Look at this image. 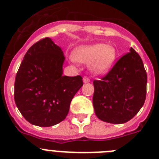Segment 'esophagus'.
<instances>
[{"mask_svg":"<svg viewBox=\"0 0 159 159\" xmlns=\"http://www.w3.org/2000/svg\"><path fill=\"white\" fill-rule=\"evenodd\" d=\"M83 80H84V83H89L90 82L89 78L87 76H84V79H83Z\"/></svg>","mask_w":159,"mask_h":159,"instance_id":"obj_1","label":"esophagus"}]
</instances>
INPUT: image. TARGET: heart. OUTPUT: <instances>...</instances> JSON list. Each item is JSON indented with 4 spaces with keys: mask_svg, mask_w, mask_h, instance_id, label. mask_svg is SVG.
Wrapping results in <instances>:
<instances>
[{
    "mask_svg": "<svg viewBox=\"0 0 159 159\" xmlns=\"http://www.w3.org/2000/svg\"><path fill=\"white\" fill-rule=\"evenodd\" d=\"M116 57V49L113 46L103 43L80 46L74 52V58L82 63H90V69L96 75H102L108 72Z\"/></svg>",
    "mask_w": 159,
    "mask_h": 159,
    "instance_id": "1",
    "label": "heart"
}]
</instances>
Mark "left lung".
Here are the masks:
<instances>
[{
	"mask_svg": "<svg viewBox=\"0 0 159 159\" xmlns=\"http://www.w3.org/2000/svg\"><path fill=\"white\" fill-rule=\"evenodd\" d=\"M147 82L142 59L131 47L107 75L93 82V106L98 118L111 124L133 118L146 99Z\"/></svg>",
	"mask_w": 159,
	"mask_h": 159,
	"instance_id": "8db88e82",
	"label": "left lung"
}]
</instances>
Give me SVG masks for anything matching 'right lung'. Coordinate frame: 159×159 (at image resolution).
Segmentation results:
<instances>
[{"label":"right lung","instance_id":"obj_1","mask_svg":"<svg viewBox=\"0 0 159 159\" xmlns=\"http://www.w3.org/2000/svg\"><path fill=\"white\" fill-rule=\"evenodd\" d=\"M65 56L45 38L27 50L15 80L17 108L29 123L49 127L64 120L74 95L83 86L80 75H63Z\"/></svg>","mask_w":159,"mask_h":159}]
</instances>
